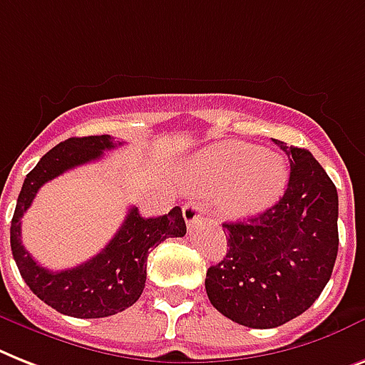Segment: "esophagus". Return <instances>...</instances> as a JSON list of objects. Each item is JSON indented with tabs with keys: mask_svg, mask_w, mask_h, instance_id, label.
Instances as JSON below:
<instances>
[{
	"mask_svg": "<svg viewBox=\"0 0 365 365\" xmlns=\"http://www.w3.org/2000/svg\"><path fill=\"white\" fill-rule=\"evenodd\" d=\"M202 215H204L202 204L197 202V200H189V202H185V206H183V219H185L187 227H195V223L200 221Z\"/></svg>",
	"mask_w": 365,
	"mask_h": 365,
	"instance_id": "esophagus-1",
	"label": "esophagus"
}]
</instances>
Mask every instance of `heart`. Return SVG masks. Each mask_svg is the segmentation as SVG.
<instances>
[{
    "label": "heart",
    "mask_w": 365,
    "mask_h": 365,
    "mask_svg": "<svg viewBox=\"0 0 365 365\" xmlns=\"http://www.w3.org/2000/svg\"><path fill=\"white\" fill-rule=\"evenodd\" d=\"M289 167L279 153L245 142H223L198 157L189 173L195 189L219 191L217 210L229 219L257 215L283 195Z\"/></svg>",
    "instance_id": "heart-1"
}]
</instances>
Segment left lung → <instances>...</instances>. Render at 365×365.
<instances>
[{
	"mask_svg": "<svg viewBox=\"0 0 365 365\" xmlns=\"http://www.w3.org/2000/svg\"><path fill=\"white\" fill-rule=\"evenodd\" d=\"M287 153L285 195L266 212L223 223L227 255L206 272L212 306L250 328H275L313 306L336 264L337 191L304 148L274 140Z\"/></svg>",
	"mask_w": 365,
	"mask_h": 365,
	"instance_id": "8db88e82",
	"label": "left lung"
}]
</instances>
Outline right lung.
<instances>
[{"label":"right lung","mask_w":365,"mask_h":365,"mask_svg":"<svg viewBox=\"0 0 365 365\" xmlns=\"http://www.w3.org/2000/svg\"><path fill=\"white\" fill-rule=\"evenodd\" d=\"M115 146H121V142L115 144L110 135L75 136L59 142L26 176L11 221V250L26 285L44 304L76 319H101L131 307L146 285L150 251L167 238H182L187 230L182 208L178 206L159 217H144L131 208L114 238L90 260L61 272L37 264L22 245V215L37 191L59 174L97 161Z\"/></svg>","instance_id":"1"}]
</instances>
